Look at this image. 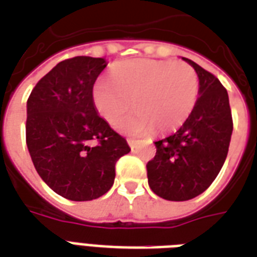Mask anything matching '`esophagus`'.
<instances>
[{"instance_id": "esophagus-1", "label": "esophagus", "mask_w": 257, "mask_h": 257, "mask_svg": "<svg viewBox=\"0 0 257 257\" xmlns=\"http://www.w3.org/2000/svg\"><path fill=\"white\" fill-rule=\"evenodd\" d=\"M127 144L130 145V148H134V147H136L137 141L134 140V138H127Z\"/></svg>"}]
</instances>
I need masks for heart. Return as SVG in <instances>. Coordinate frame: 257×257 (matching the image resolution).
<instances>
[{
    "instance_id": "heart-1",
    "label": "heart",
    "mask_w": 257,
    "mask_h": 257,
    "mask_svg": "<svg viewBox=\"0 0 257 257\" xmlns=\"http://www.w3.org/2000/svg\"><path fill=\"white\" fill-rule=\"evenodd\" d=\"M198 91V75L189 63L136 59L116 65L112 79L97 80L93 100L109 123L119 120L133 102L136 112L116 124L123 133H168L188 120Z\"/></svg>"
}]
</instances>
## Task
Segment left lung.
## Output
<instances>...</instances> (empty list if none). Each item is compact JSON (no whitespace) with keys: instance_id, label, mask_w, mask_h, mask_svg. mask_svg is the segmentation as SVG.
<instances>
[{"instance_id":"left-lung-1","label":"left lung","mask_w":257,"mask_h":257,"mask_svg":"<svg viewBox=\"0 0 257 257\" xmlns=\"http://www.w3.org/2000/svg\"><path fill=\"white\" fill-rule=\"evenodd\" d=\"M186 60L200 80L198 100L179 130L155 142L148 182L159 197L186 201L205 192L223 167L233 133L227 90L207 69Z\"/></svg>"}]
</instances>
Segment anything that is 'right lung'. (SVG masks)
<instances>
[{"mask_svg": "<svg viewBox=\"0 0 257 257\" xmlns=\"http://www.w3.org/2000/svg\"><path fill=\"white\" fill-rule=\"evenodd\" d=\"M105 67L101 57L64 60L39 79L27 100L26 142L34 167L53 192L72 201L105 194L116 162L130 152L95 110L93 86Z\"/></svg>", "mask_w": 257, "mask_h": 257, "instance_id": "right-lung-1", "label": "right lung"}]
</instances>
